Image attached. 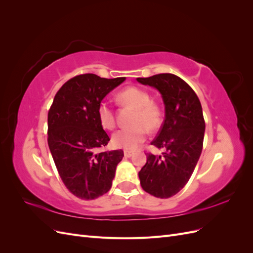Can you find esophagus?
<instances>
[{"instance_id":"esophagus-1","label":"esophagus","mask_w":253,"mask_h":253,"mask_svg":"<svg viewBox=\"0 0 253 253\" xmlns=\"http://www.w3.org/2000/svg\"><path fill=\"white\" fill-rule=\"evenodd\" d=\"M134 155V153L131 151H125V156L126 157H131Z\"/></svg>"}]
</instances>
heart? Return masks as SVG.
Instances as JSON below:
<instances>
[{
    "label": "heart",
    "mask_w": 253,
    "mask_h": 253,
    "mask_svg": "<svg viewBox=\"0 0 253 253\" xmlns=\"http://www.w3.org/2000/svg\"><path fill=\"white\" fill-rule=\"evenodd\" d=\"M120 98L126 103L134 106L137 113L133 120V127L121 128L113 135L112 142L116 148L135 150L148 136V132H155L162 125V111L152 101L151 95L145 89L129 86L121 91ZM97 115L100 125L112 129L116 125L115 115L109 101L103 100L98 105Z\"/></svg>",
    "instance_id": "b5f03b06"
}]
</instances>
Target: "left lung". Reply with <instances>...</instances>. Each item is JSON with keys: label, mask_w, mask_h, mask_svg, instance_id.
<instances>
[{"label": "left lung", "mask_w": 253, "mask_h": 253, "mask_svg": "<svg viewBox=\"0 0 253 253\" xmlns=\"http://www.w3.org/2000/svg\"><path fill=\"white\" fill-rule=\"evenodd\" d=\"M137 81L157 88L166 109L164 124L151 142L165 152L162 156L147 153V164L138 173L140 185L153 196L169 198L186 186L200 159L206 127L202 104L176 75L157 74Z\"/></svg>", "instance_id": "8db88e82"}]
</instances>
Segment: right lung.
I'll return each mask as SVG.
<instances>
[{
  "label": "right lung",
  "instance_id": "add662e5",
  "mask_svg": "<svg viewBox=\"0 0 253 253\" xmlns=\"http://www.w3.org/2000/svg\"><path fill=\"white\" fill-rule=\"evenodd\" d=\"M126 80L82 74L57 91L47 117V142L58 173L67 190L91 201L109 192L124 151L99 152L110 141L100 125L98 105Z\"/></svg>",
  "mask_w": 253,
  "mask_h": 253
}]
</instances>
